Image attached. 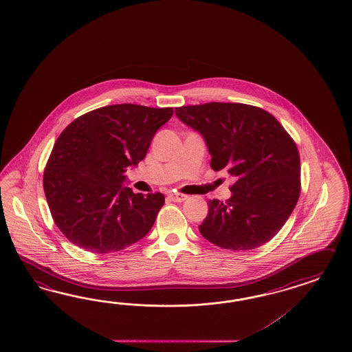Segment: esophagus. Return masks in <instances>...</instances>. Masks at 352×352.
Masks as SVG:
<instances>
[{"mask_svg":"<svg viewBox=\"0 0 352 352\" xmlns=\"http://www.w3.org/2000/svg\"><path fill=\"white\" fill-rule=\"evenodd\" d=\"M169 197L174 202H183V201L187 200V196L182 195V193H169Z\"/></svg>","mask_w":352,"mask_h":352,"instance_id":"1","label":"esophagus"}]
</instances>
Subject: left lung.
<instances>
[{
    "mask_svg": "<svg viewBox=\"0 0 352 352\" xmlns=\"http://www.w3.org/2000/svg\"><path fill=\"white\" fill-rule=\"evenodd\" d=\"M175 115L204 137L211 168L234 178L232 197L209 201L202 237L234 251L260 248L276 236L300 197V155L282 124L246 104L182 106Z\"/></svg>",
    "mask_w": 352,
    "mask_h": 352,
    "instance_id": "1",
    "label": "left lung"
}]
</instances>
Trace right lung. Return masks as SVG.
Returning a JSON list of instances; mask_svg holds the SVG:
<instances>
[{
    "label": "right lung",
    "mask_w": 352,
    "mask_h": 352,
    "mask_svg": "<svg viewBox=\"0 0 352 352\" xmlns=\"http://www.w3.org/2000/svg\"><path fill=\"white\" fill-rule=\"evenodd\" d=\"M173 107L110 104L76 118L58 135L43 173L57 228L95 254L124 250L152 228L165 202L160 192L133 193L124 173L144 159Z\"/></svg>",
    "instance_id": "right-lung-1"
}]
</instances>
